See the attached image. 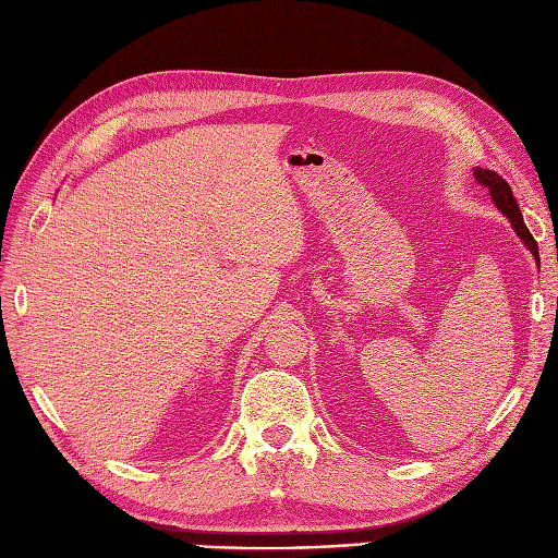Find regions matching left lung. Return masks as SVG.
Instances as JSON below:
<instances>
[{
	"label": "left lung",
	"instance_id": "8db88e82",
	"mask_svg": "<svg viewBox=\"0 0 558 558\" xmlns=\"http://www.w3.org/2000/svg\"><path fill=\"white\" fill-rule=\"evenodd\" d=\"M472 174H475V181H477L480 185H484V189L488 191V195H492V199H494V205L498 207V211H500L502 216H508V221L512 223V230L517 232V238L523 242V246H526V248L533 253V258H535V263H537V267H539L537 244H535V240H533V234L529 232L526 223H523V218H521L517 199H514V195H512L510 183L505 181L502 177H498L496 172L484 170V167H475V170H472Z\"/></svg>",
	"mask_w": 558,
	"mask_h": 558
}]
</instances>
